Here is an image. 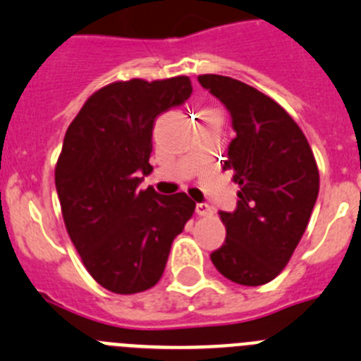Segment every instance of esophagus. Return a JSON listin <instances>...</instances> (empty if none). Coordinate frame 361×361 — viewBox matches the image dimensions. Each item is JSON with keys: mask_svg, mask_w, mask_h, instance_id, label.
Here are the masks:
<instances>
[{"mask_svg": "<svg viewBox=\"0 0 361 361\" xmlns=\"http://www.w3.org/2000/svg\"><path fill=\"white\" fill-rule=\"evenodd\" d=\"M212 207H210V204H207V203H197L196 204V214L197 216H203V217H207V216H212Z\"/></svg>", "mask_w": 361, "mask_h": 361, "instance_id": "obj_1", "label": "esophagus"}]
</instances>
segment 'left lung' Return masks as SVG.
<instances>
[{
	"label": "left lung",
	"mask_w": 361,
	"mask_h": 361,
	"mask_svg": "<svg viewBox=\"0 0 361 361\" xmlns=\"http://www.w3.org/2000/svg\"><path fill=\"white\" fill-rule=\"evenodd\" d=\"M201 86L225 104L235 138L223 169L233 171L239 201L219 212L226 228L210 253L223 277L243 286L274 281L306 232L318 196V167L306 136L274 99L223 75H200Z\"/></svg>",
	"instance_id": "8db88e82"
}]
</instances>
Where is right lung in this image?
Segmentation results:
<instances>
[{"mask_svg":"<svg viewBox=\"0 0 361 361\" xmlns=\"http://www.w3.org/2000/svg\"><path fill=\"white\" fill-rule=\"evenodd\" d=\"M190 93L185 75L111 82L84 102L64 135L55 165L64 225L90 275L113 293H140L160 281L196 209L185 192L138 190L140 174L152 171L154 120Z\"/></svg>","mask_w":361,"mask_h":361,"instance_id":"obj_1","label":"right lung"}]
</instances>
